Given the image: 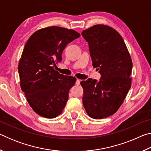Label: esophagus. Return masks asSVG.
I'll use <instances>...</instances> for the list:
<instances>
[{"mask_svg":"<svg viewBox=\"0 0 151 151\" xmlns=\"http://www.w3.org/2000/svg\"><path fill=\"white\" fill-rule=\"evenodd\" d=\"M81 81L80 80V79H76V85H80V82H81Z\"/></svg>","mask_w":151,"mask_h":151,"instance_id":"esophagus-1","label":"esophagus"}]
</instances>
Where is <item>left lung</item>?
<instances>
[{"label": "left lung", "instance_id": "1", "mask_svg": "<svg viewBox=\"0 0 151 151\" xmlns=\"http://www.w3.org/2000/svg\"><path fill=\"white\" fill-rule=\"evenodd\" d=\"M88 42L94 68L100 81L81 82L83 103L91 118H106L118 111L131 86L132 62L121 35L107 25L96 24L82 32Z\"/></svg>", "mask_w": 151, "mask_h": 151}]
</instances>
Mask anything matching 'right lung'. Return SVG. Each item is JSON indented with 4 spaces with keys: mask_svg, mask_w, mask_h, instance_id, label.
Listing matches in <instances>:
<instances>
[{
    "mask_svg": "<svg viewBox=\"0 0 151 151\" xmlns=\"http://www.w3.org/2000/svg\"><path fill=\"white\" fill-rule=\"evenodd\" d=\"M73 29L52 26L38 30L25 44L18 70L20 86L36 113L47 119L61 114L76 78L55 70L68 43L80 37Z\"/></svg>",
    "mask_w": 151,
    "mask_h": 151,
    "instance_id": "right-lung-1",
    "label": "right lung"
}]
</instances>
